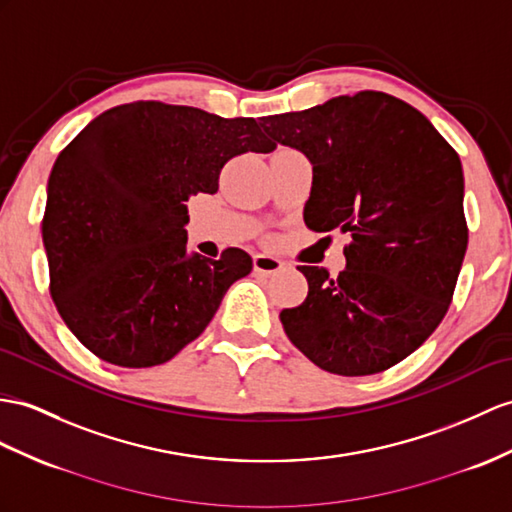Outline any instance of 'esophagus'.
<instances>
[{"instance_id":"34e87169","label":"esophagus","mask_w":512,"mask_h":512,"mask_svg":"<svg viewBox=\"0 0 512 512\" xmlns=\"http://www.w3.org/2000/svg\"><path fill=\"white\" fill-rule=\"evenodd\" d=\"M284 269V263L278 258L267 256V254H256L254 256V271L260 273V276H276Z\"/></svg>"}]
</instances>
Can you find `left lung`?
Masks as SVG:
<instances>
[{"mask_svg":"<svg viewBox=\"0 0 512 512\" xmlns=\"http://www.w3.org/2000/svg\"><path fill=\"white\" fill-rule=\"evenodd\" d=\"M273 145L304 152V223L350 232L336 278L299 265L308 295L284 308L286 336L336 376H371L413 354L443 321L467 252L456 149L417 108L380 91L260 119Z\"/></svg>","mask_w":512,"mask_h":512,"instance_id":"left-lung-1","label":"left lung"}]
</instances>
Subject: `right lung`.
I'll use <instances>...</instances> for the list:
<instances>
[{"label": "right lung", "instance_id": "1", "mask_svg": "<svg viewBox=\"0 0 512 512\" xmlns=\"http://www.w3.org/2000/svg\"><path fill=\"white\" fill-rule=\"evenodd\" d=\"M271 149L252 117L152 99L102 112L62 149L41 230L49 293L86 350L154 367L206 330L252 258L239 247L219 260L186 252L184 202L217 193L234 156Z\"/></svg>", "mask_w": 512, "mask_h": 512}]
</instances>
